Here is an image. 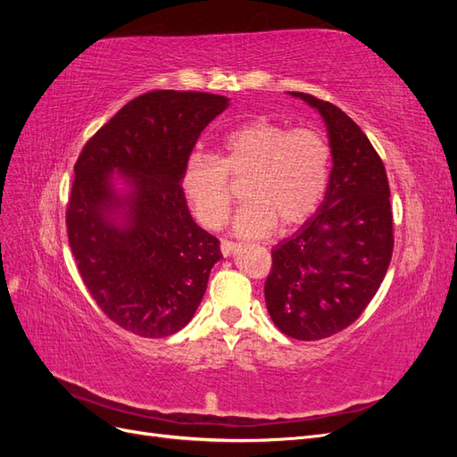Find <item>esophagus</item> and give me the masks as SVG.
<instances>
[{"label":"esophagus","instance_id":"34e87169","mask_svg":"<svg viewBox=\"0 0 457 457\" xmlns=\"http://www.w3.org/2000/svg\"><path fill=\"white\" fill-rule=\"evenodd\" d=\"M237 247H238V244H234L230 240H223V242H220V253H223L225 257H228V255L234 253V250H237Z\"/></svg>","mask_w":457,"mask_h":457}]
</instances>
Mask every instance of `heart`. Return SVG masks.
<instances>
[{"label":"heart","instance_id":"obj_1","mask_svg":"<svg viewBox=\"0 0 457 457\" xmlns=\"http://www.w3.org/2000/svg\"><path fill=\"white\" fill-rule=\"evenodd\" d=\"M228 177H247V202L234 215V232L265 237L276 220L282 227L299 225L320 205L329 179V145L312 128L289 129L267 118L220 135L215 154H195L181 177L190 210L207 228L225 223L232 202Z\"/></svg>","mask_w":457,"mask_h":457}]
</instances>
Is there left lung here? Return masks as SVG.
I'll use <instances>...</instances> for the list:
<instances>
[{"instance_id": "obj_1", "label": "left lung", "mask_w": 457, "mask_h": 457, "mask_svg": "<svg viewBox=\"0 0 457 457\" xmlns=\"http://www.w3.org/2000/svg\"><path fill=\"white\" fill-rule=\"evenodd\" d=\"M329 137V183L322 205L292 238L272 250L267 309L282 334L316 341L364 312L393 257L391 190L370 139L341 108L307 93Z\"/></svg>"}]
</instances>
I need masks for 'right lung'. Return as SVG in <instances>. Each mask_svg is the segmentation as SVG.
<instances>
[{
    "mask_svg": "<svg viewBox=\"0 0 457 457\" xmlns=\"http://www.w3.org/2000/svg\"><path fill=\"white\" fill-rule=\"evenodd\" d=\"M227 96L160 89L129 101L86 143L66 210L81 280L99 309L141 337H168L195 316L223 257L181 188L200 133ZM129 188L118 193L113 170Z\"/></svg>",
    "mask_w": 457,
    "mask_h": 457,
    "instance_id": "add662e5",
    "label": "right lung"
}]
</instances>
